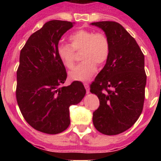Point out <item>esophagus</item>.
I'll use <instances>...</instances> for the list:
<instances>
[{"instance_id":"1","label":"esophagus","mask_w":161,"mask_h":161,"mask_svg":"<svg viewBox=\"0 0 161 161\" xmlns=\"http://www.w3.org/2000/svg\"><path fill=\"white\" fill-rule=\"evenodd\" d=\"M83 85H84V87H85L86 88V91H87V93H89V85H88V83H83Z\"/></svg>"}]
</instances>
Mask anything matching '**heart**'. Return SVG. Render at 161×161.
Wrapping results in <instances>:
<instances>
[{
    "mask_svg": "<svg viewBox=\"0 0 161 161\" xmlns=\"http://www.w3.org/2000/svg\"><path fill=\"white\" fill-rule=\"evenodd\" d=\"M70 45L59 43L57 53L61 63L68 69L74 67L76 62L75 52L83 51V62L69 73L73 80H87L95 73L97 64L103 65L109 57V40L103 32H94L89 30H78L69 36Z\"/></svg>",
    "mask_w": 161,
    "mask_h": 161,
    "instance_id": "obj_1",
    "label": "heart"
}]
</instances>
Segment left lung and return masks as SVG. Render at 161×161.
I'll return each instance as SVG.
<instances>
[{
    "instance_id": "1",
    "label": "left lung",
    "mask_w": 161,
    "mask_h": 161,
    "mask_svg": "<svg viewBox=\"0 0 161 161\" xmlns=\"http://www.w3.org/2000/svg\"><path fill=\"white\" fill-rule=\"evenodd\" d=\"M109 40L110 53L103 68L91 83L99 107L93 114L96 130L106 135L125 132L141 114L146 74L145 56L135 38L115 21H98Z\"/></svg>"
}]
</instances>
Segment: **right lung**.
<instances>
[{"instance_id": "1", "label": "right lung", "mask_w": 161, "mask_h": 161, "mask_svg": "<svg viewBox=\"0 0 161 161\" xmlns=\"http://www.w3.org/2000/svg\"><path fill=\"white\" fill-rule=\"evenodd\" d=\"M73 26L71 21H47L31 34L20 53L16 89L19 108L31 127L49 135L67 130L69 107L79 103L86 93L79 81L62 87L67 72L57 47L62 36Z\"/></svg>"}]
</instances>
